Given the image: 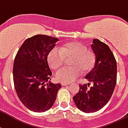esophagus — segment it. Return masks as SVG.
Listing matches in <instances>:
<instances>
[{"label": "esophagus", "mask_w": 128, "mask_h": 128, "mask_svg": "<svg viewBox=\"0 0 128 128\" xmlns=\"http://www.w3.org/2000/svg\"><path fill=\"white\" fill-rule=\"evenodd\" d=\"M61 85L62 86H66L68 85H69V83H62Z\"/></svg>", "instance_id": "esophagus-1"}]
</instances>
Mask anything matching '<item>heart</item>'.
Instances as JSON below:
<instances>
[{
  "label": "heart",
  "mask_w": 128,
  "mask_h": 128,
  "mask_svg": "<svg viewBox=\"0 0 128 128\" xmlns=\"http://www.w3.org/2000/svg\"><path fill=\"white\" fill-rule=\"evenodd\" d=\"M65 58H73V68H64L57 72L56 78L62 83H70L81 74L88 73L96 64L94 53L79 42H70L63 45L60 50H52L48 54V63L52 69H58L63 65Z\"/></svg>",
  "instance_id": "obj_1"
}]
</instances>
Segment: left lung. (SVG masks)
Instances as JSON below:
<instances>
[{"mask_svg":"<svg viewBox=\"0 0 128 128\" xmlns=\"http://www.w3.org/2000/svg\"><path fill=\"white\" fill-rule=\"evenodd\" d=\"M96 56L94 68L86 76L89 83L79 86L73 97L76 107L85 112L98 111L107 104L117 82V62L109 47L98 39L91 45ZM90 83L92 87L88 88Z\"/></svg>","mask_w":128,"mask_h":128,"instance_id":"left-lung-1","label":"left lung"}]
</instances>
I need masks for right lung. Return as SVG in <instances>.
Listing matches in <instances>:
<instances>
[{
    "instance_id": "right-lung-1",
    "label": "right lung",
    "mask_w": 128,
    "mask_h": 128,
    "mask_svg": "<svg viewBox=\"0 0 128 128\" xmlns=\"http://www.w3.org/2000/svg\"><path fill=\"white\" fill-rule=\"evenodd\" d=\"M58 38L38 34L24 42L17 53L13 75L16 93L23 104L34 112H45L54 104L60 83L50 82L47 56Z\"/></svg>"
}]
</instances>
